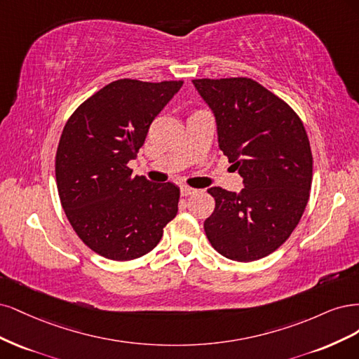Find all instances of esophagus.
Returning a JSON list of instances; mask_svg holds the SVG:
<instances>
[{"instance_id":"34e87169","label":"esophagus","mask_w":359,"mask_h":359,"mask_svg":"<svg viewBox=\"0 0 359 359\" xmlns=\"http://www.w3.org/2000/svg\"><path fill=\"white\" fill-rule=\"evenodd\" d=\"M196 192H198V191L194 189V188H189V187H182V188H180V194H182V196H189V195L196 194Z\"/></svg>"}]
</instances>
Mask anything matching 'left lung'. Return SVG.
I'll list each match as a JSON object with an SVG mask.
<instances>
[{
    "mask_svg": "<svg viewBox=\"0 0 359 359\" xmlns=\"http://www.w3.org/2000/svg\"><path fill=\"white\" fill-rule=\"evenodd\" d=\"M213 110L219 147L245 188L207 189L215 210L204 221L210 245L228 259L270 255L292 234L310 196L313 156L294 109L249 77L195 79Z\"/></svg>",
    "mask_w": 359,
    "mask_h": 359,
    "instance_id": "8db88e82",
    "label": "left lung"
}]
</instances>
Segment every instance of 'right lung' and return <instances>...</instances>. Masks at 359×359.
Instances as JSON below:
<instances>
[{
	"label": "right lung",
	"instance_id": "add662e5",
	"mask_svg": "<svg viewBox=\"0 0 359 359\" xmlns=\"http://www.w3.org/2000/svg\"><path fill=\"white\" fill-rule=\"evenodd\" d=\"M182 85L114 80L80 104L64 126L55 158L57 194L79 238L104 258L146 255L177 215L176 184L134 176L128 163Z\"/></svg>",
	"mask_w": 359,
	"mask_h": 359
}]
</instances>
